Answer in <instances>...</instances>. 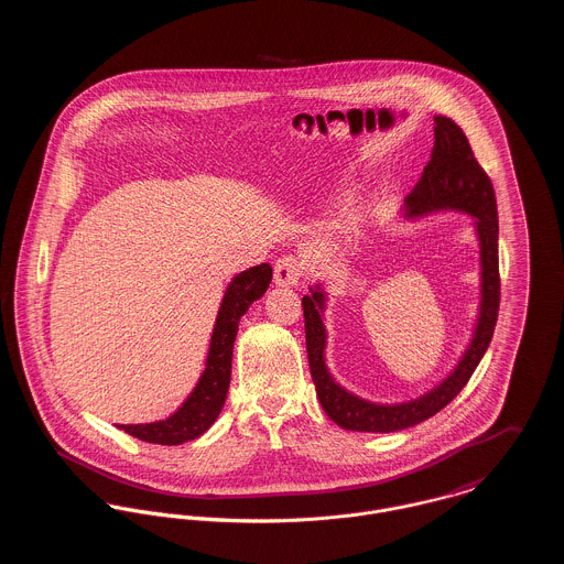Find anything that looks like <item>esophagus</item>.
Here are the masks:
<instances>
[{
    "instance_id": "1",
    "label": "esophagus",
    "mask_w": 564,
    "mask_h": 564,
    "mask_svg": "<svg viewBox=\"0 0 564 564\" xmlns=\"http://www.w3.org/2000/svg\"><path fill=\"white\" fill-rule=\"evenodd\" d=\"M304 275V262L295 256H282L275 262V271H273V282L278 286H295Z\"/></svg>"
}]
</instances>
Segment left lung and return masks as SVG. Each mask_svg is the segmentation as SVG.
<instances>
[{
  "label": "left lung",
  "instance_id": "1",
  "mask_svg": "<svg viewBox=\"0 0 564 564\" xmlns=\"http://www.w3.org/2000/svg\"><path fill=\"white\" fill-rule=\"evenodd\" d=\"M434 150L432 159L423 166L421 180L405 197V217L416 219L438 210H456L474 217L476 235L480 241V315L474 329V338L465 349L454 371L436 384L432 391L416 400L402 403L367 402L338 382L325 365L327 334L323 325L325 293L317 284L311 295H304V323H306V349L317 398L325 414L340 427L351 432H398L412 427L452 402L469 382L484 351L492 338V329L499 313V256H497V202L490 177L480 162L465 132L443 115L434 117Z\"/></svg>",
  "mask_w": 564,
  "mask_h": 564
}]
</instances>
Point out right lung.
I'll use <instances>...</instances> for the list:
<instances>
[{
	"instance_id": "1",
	"label": "right lung",
	"mask_w": 564,
	"mask_h": 564,
	"mask_svg": "<svg viewBox=\"0 0 564 564\" xmlns=\"http://www.w3.org/2000/svg\"><path fill=\"white\" fill-rule=\"evenodd\" d=\"M271 267L267 262L241 271L232 278L219 306V315L210 336V349L206 358V369L193 389L171 416L154 423L119 425L130 436L156 443V445H182L202 436L219 416L232 376V349L242 315L247 308L264 295L271 282Z\"/></svg>"
}]
</instances>
